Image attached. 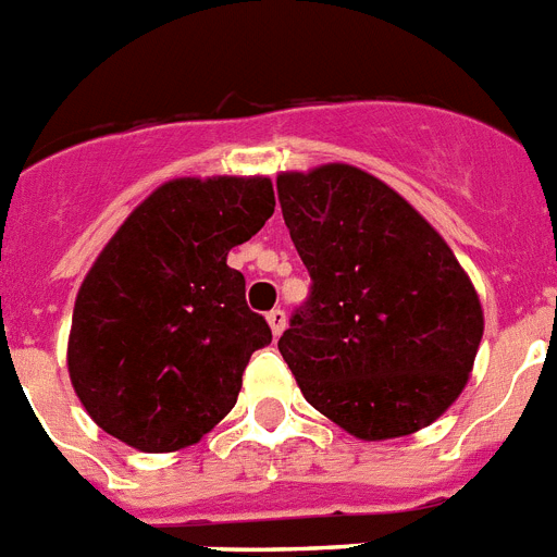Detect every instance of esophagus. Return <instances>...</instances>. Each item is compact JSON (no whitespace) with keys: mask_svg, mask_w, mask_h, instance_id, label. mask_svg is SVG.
I'll list each match as a JSON object with an SVG mask.
<instances>
[{"mask_svg":"<svg viewBox=\"0 0 557 557\" xmlns=\"http://www.w3.org/2000/svg\"><path fill=\"white\" fill-rule=\"evenodd\" d=\"M265 320H269V325H271V334L274 336L283 334V329H286V311H283V308H274V311H269V314H265Z\"/></svg>","mask_w":557,"mask_h":557,"instance_id":"1","label":"esophagus"}]
</instances>
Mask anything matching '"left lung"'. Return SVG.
Listing matches in <instances>:
<instances>
[{"label":"left lung","instance_id":"obj_1","mask_svg":"<svg viewBox=\"0 0 557 557\" xmlns=\"http://www.w3.org/2000/svg\"><path fill=\"white\" fill-rule=\"evenodd\" d=\"M311 294L280 354L311 408L362 442L428 428L465 391L484 311L453 249L371 172H280Z\"/></svg>","mask_w":557,"mask_h":557}]
</instances>
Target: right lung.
I'll use <instances>...</instances> for the list:
<instances>
[{
	"label": "right lung",
	"instance_id": "add662e5",
	"mask_svg": "<svg viewBox=\"0 0 557 557\" xmlns=\"http://www.w3.org/2000/svg\"><path fill=\"white\" fill-rule=\"evenodd\" d=\"M274 212L263 175L175 177L110 237L76 294L73 391L98 428L144 453L184 450L235 408L271 343L228 251Z\"/></svg>",
	"mask_w": 557,
	"mask_h": 557
}]
</instances>
